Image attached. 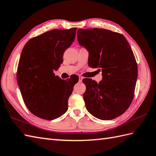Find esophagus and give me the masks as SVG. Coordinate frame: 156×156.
I'll return each instance as SVG.
<instances>
[{
	"mask_svg": "<svg viewBox=\"0 0 156 156\" xmlns=\"http://www.w3.org/2000/svg\"><path fill=\"white\" fill-rule=\"evenodd\" d=\"M82 79H83L82 76H79V81L80 82H82Z\"/></svg>",
	"mask_w": 156,
	"mask_h": 156,
	"instance_id": "34e87169",
	"label": "esophagus"
}]
</instances>
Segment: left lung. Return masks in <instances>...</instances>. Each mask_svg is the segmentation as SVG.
Instances as JSON below:
<instances>
[{
    "label": "left lung",
    "mask_w": 156,
    "mask_h": 156,
    "mask_svg": "<svg viewBox=\"0 0 156 156\" xmlns=\"http://www.w3.org/2000/svg\"><path fill=\"white\" fill-rule=\"evenodd\" d=\"M79 44L89 52L90 67L102 70L98 84L83 79L86 109L94 116L110 120L128 110L134 96L137 64L128 42L123 34L103 28L78 29Z\"/></svg>",
    "instance_id": "left-lung-1"
}]
</instances>
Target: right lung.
<instances>
[{
	"instance_id": "obj_1",
	"label": "right lung",
	"mask_w": 156,
	"mask_h": 156,
	"mask_svg": "<svg viewBox=\"0 0 156 156\" xmlns=\"http://www.w3.org/2000/svg\"><path fill=\"white\" fill-rule=\"evenodd\" d=\"M76 28L53 29L30 38L25 44L17 68V82L24 102L32 114L52 120L68 110V100L77 78L55 76L65 50L74 42Z\"/></svg>"
}]
</instances>
